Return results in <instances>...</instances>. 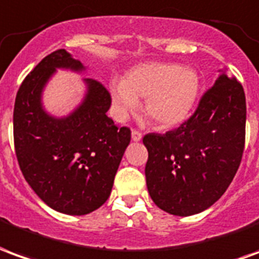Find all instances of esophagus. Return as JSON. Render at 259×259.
I'll list each match as a JSON object with an SVG mask.
<instances>
[{"instance_id": "1", "label": "esophagus", "mask_w": 259, "mask_h": 259, "mask_svg": "<svg viewBox=\"0 0 259 259\" xmlns=\"http://www.w3.org/2000/svg\"><path fill=\"white\" fill-rule=\"evenodd\" d=\"M131 138H133L134 142H139L141 139H142V133H139L137 130H134L133 133H131Z\"/></svg>"}]
</instances>
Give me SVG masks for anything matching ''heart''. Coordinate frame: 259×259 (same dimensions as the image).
Instances as JSON below:
<instances>
[{
  "mask_svg": "<svg viewBox=\"0 0 259 259\" xmlns=\"http://www.w3.org/2000/svg\"><path fill=\"white\" fill-rule=\"evenodd\" d=\"M201 80L190 68L179 64L148 62L126 71L121 82L110 86L113 107L124 118L145 99L144 113L153 124H183L197 104Z\"/></svg>",
  "mask_w": 259,
  "mask_h": 259,
  "instance_id": "heart-1",
  "label": "heart"
}]
</instances>
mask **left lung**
<instances>
[{
  "label": "left lung",
  "mask_w": 259,
  "mask_h": 259,
  "mask_svg": "<svg viewBox=\"0 0 259 259\" xmlns=\"http://www.w3.org/2000/svg\"><path fill=\"white\" fill-rule=\"evenodd\" d=\"M245 115L243 86L221 71L195 113L177 130L145 135L149 153L145 176L152 201L176 216L212 206L237 173Z\"/></svg>",
  "instance_id": "1"
}]
</instances>
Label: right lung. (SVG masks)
Segmentation results:
<instances>
[{"label":"right lung","mask_w":259,"mask_h":259,"mask_svg":"<svg viewBox=\"0 0 259 259\" xmlns=\"http://www.w3.org/2000/svg\"><path fill=\"white\" fill-rule=\"evenodd\" d=\"M57 69L85 72L64 49L45 57L22 82L14 107V142L27 184L51 209L91 213L110 197L122 155L131 141L126 126L106 115L111 104L100 82L85 78L86 93L65 117L47 113L43 91Z\"/></svg>","instance_id":"add662e5"}]
</instances>
